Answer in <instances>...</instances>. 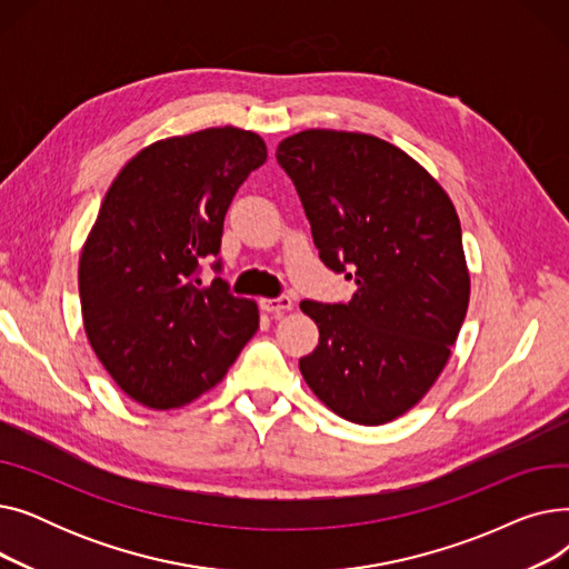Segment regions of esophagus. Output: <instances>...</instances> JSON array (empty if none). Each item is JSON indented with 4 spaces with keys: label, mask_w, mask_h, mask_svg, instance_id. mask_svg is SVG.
<instances>
[{
    "label": "esophagus",
    "mask_w": 569,
    "mask_h": 569,
    "mask_svg": "<svg viewBox=\"0 0 569 569\" xmlns=\"http://www.w3.org/2000/svg\"><path fill=\"white\" fill-rule=\"evenodd\" d=\"M260 309L267 313H283L288 309H292V300L288 295H279V297H264L260 300Z\"/></svg>",
    "instance_id": "1"
}]
</instances>
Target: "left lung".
I'll return each mask as SVG.
<instances>
[{
    "mask_svg": "<svg viewBox=\"0 0 569 569\" xmlns=\"http://www.w3.org/2000/svg\"><path fill=\"white\" fill-rule=\"evenodd\" d=\"M277 161L320 260L357 283L350 302L300 305L320 332L300 371L343 420L392 422L429 392L468 311L457 209L420 163L376 136L309 129L281 140Z\"/></svg>",
    "mask_w": 569,
    "mask_h": 569,
    "instance_id": "left-lung-1",
    "label": "left lung"
}]
</instances>
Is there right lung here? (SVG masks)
Returning a JSON list of instances; mask_svg holds the SVG:
<instances>
[{"instance_id": "add662e5", "label": "right lung", "mask_w": 569, "mask_h": 569, "mask_svg": "<svg viewBox=\"0 0 569 569\" xmlns=\"http://www.w3.org/2000/svg\"><path fill=\"white\" fill-rule=\"evenodd\" d=\"M264 159L260 136L204 129L144 147L110 184L78 288L87 339L133 401L191 403L256 335V302L221 277L204 288L200 264L219 256L228 207ZM212 269L221 272V258Z\"/></svg>"}]
</instances>
